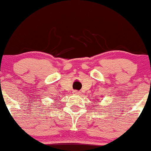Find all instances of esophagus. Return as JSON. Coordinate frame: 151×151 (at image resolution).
<instances>
[{
    "label": "esophagus",
    "instance_id": "34e87169",
    "mask_svg": "<svg viewBox=\"0 0 151 151\" xmlns=\"http://www.w3.org/2000/svg\"><path fill=\"white\" fill-rule=\"evenodd\" d=\"M73 94H75V95H79L80 94V92L78 90H74L73 91Z\"/></svg>",
    "mask_w": 151,
    "mask_h": 151
}]
</instances>
